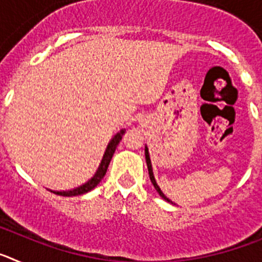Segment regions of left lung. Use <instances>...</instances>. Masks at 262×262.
I'll return each instance as SVG.
<instances>
[{
	"label": "left lung",
	"instance_id": "obj_1",
	"mask_svg": "<svg viewBox=\"0 0 262 262\" xmlns=\"http://www.w3.org/2000/svg\"><path fill=\"white\" fill-rule=\"evenodd\" d=\"M144 152H145V161H147V166H148V173H149V178H151V182H152V185H154V186H155V189H156V191H157V193L160 194V196H161V198H164V200H165V201H168V202H172V201L169 200V198H166V196H165V194H164L163 191H161V189H160V187H159V185H157L156 180H155L154 170H152V164H151V159H149V152H148V148H147V147H145ZM172 203H173V202H172Z\"/></svg>",
	"mask_w": 262,
	"mask_h": 262
}]
</instances>
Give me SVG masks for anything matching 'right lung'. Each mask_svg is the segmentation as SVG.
Instances as JSON below:
<instances>
[{
    "label": "right lung",
    "mask_w": 262,
    "mask_h": 262,
    "mask_svg": "<svg viewBox=\"0 0 262 262\" xmlns=\"http://www.w3.org/2000/svg\"><path fill=\"white\" fill-rule=\"evenodd\" d=\"M124 131H126V129H120L119 133H118L117 135L113 136V139H111L110 142H108L107 148H106V151H105V155H103V157H102V161H101V164H99L96 174L90 178L89 181L85 182V184L81 185V186L76 187V189H73V190L53 191V193L57 194V195H62V196H75V195H81V194H85V193H88V191L93 190L94 187H96L97 185L101 182V180L103 178V176L106 174V170H107V166L111 161V157H113V155H114L117 145L119 144V142L122 140V136H123Z\"/></svg>",
    "instance_id": "obj_1"
}]
</instances>
